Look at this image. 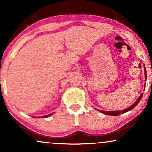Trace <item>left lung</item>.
<instances>
[{"label": "left lung", "instance_id": "1", "mask_svg": "<svg viewBox=\"0 0 152 152\" xmlns=\"http://www.w3.org/2000/svg\"><path fill=\"white\" fill-rule=\"evenodd\" d=\"M144 74H145V84H146V71L145 66H144ZM144 88H145V87H144ZM142 96H143V94H142L140 96H139V97L137 99V100L136 101V102L134 103V104H132V106H130L129 107L127 108V109H124L123 111H102V110H99V109H96V110H98L99 111H100V112L103 113V114H106V115H109V116H118V115H120V114H124V113H126V112H127V111H130V110L133 109L137 105L138 103L140 102V100L142 98Z\"/></svg>", "mask_w": 152, "mask_h": 152}]
</instances>
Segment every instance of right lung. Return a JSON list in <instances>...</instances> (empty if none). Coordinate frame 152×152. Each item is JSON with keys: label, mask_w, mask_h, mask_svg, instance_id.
<instances>
[{"label": "right lung", "mask_w": 152, "mask_h": 152, "mask_svg": "<svg viewBox=\"0 0 152 152\" xmlns=\"http://www.w3.org/2000/svg\"><path fill=\"white\" fill-rule=\"evenodd\" d=\"M53 114V113H51V114H48V115H46V116H43V117H44V118H46V117H48V116H51V115ZM37 118H40V116H39V117H37Z\"/></svg>", "instance_id": "obj_1"}]
</instances>
